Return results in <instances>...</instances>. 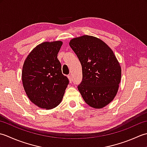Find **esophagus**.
<instances>
[{"label":"esophagus","mask_w":147,"mask_h":147,"mask_svg":"<svg viewBox=\"0 0 147 147\" xmlns=\"http://www.w3.org/2000/svg\"><path fill=\"white\" fill-rule=\"evenodd\" d=\"M67 77H68V79H69V81H70V83L72 82L73 80H72V78H71V76H70V75H69V76H68Z\"/></svg>","instance_id":"1"}]
</instances>
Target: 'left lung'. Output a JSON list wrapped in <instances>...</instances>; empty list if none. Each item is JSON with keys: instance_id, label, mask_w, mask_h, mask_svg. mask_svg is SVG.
Instances as JSON below:
<instances>
[{"instance_id": "left-lung-1", "label": "left lung", "mask_w": 147, "mask_h": 147, "mask_svg": "<svg viewBox=\"0 0 147 147\" xmlns=\"http://www.w3.org/2000/svg\"><path fill=\"white\" fill-rule=\"evenodd\" d=\"M69 44L82 65V80L78 90L88 105L102 109L118 91L121 79L119 61L109 46L95 37L74 38Z\"/></svg>"}]
</instances>
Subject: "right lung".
Returning a JSON list of instances; mask_svg holds the SVG:
<instances>
[{
	"mask_svg": "<svg viewBox=\"0 0 147 147\" xmlns=\"http://www.w3.org/2000/svg\"><path fill=\"white\" fill-rule=\"evenodd\" d=\"M62 44L61 41L44 42L36 46L24 62V89L30 100L42 109L58 106L69 84L57 58Z\"/></svg>",
	"mask_w": 147,
	"mask_h": 147,
	"instance_id": "obj_1",
	"label": "right lung"
}]
</instances>
